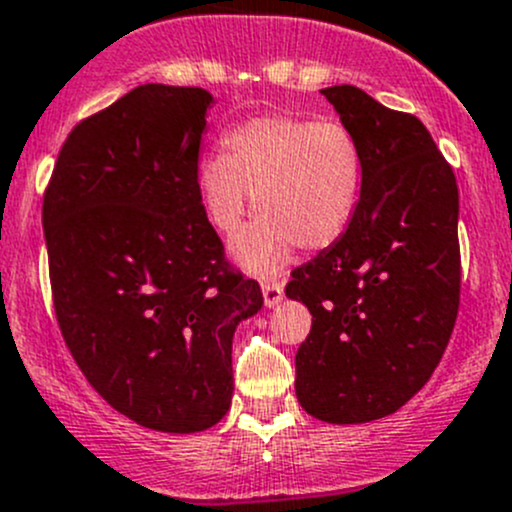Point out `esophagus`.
Here are the masks:
<instances>
[{
	"label": "esophagus",
	"mask_w": 512,
	"mask_h": 512,
	"mask_svg": "<svg viewBox=\"0 0 512 512\" xmlns=\"http://www.w3.org/2000/svg\"><path fill=\"white\" fill-rule=\"evenodd\" d=\"M262 297H265L267 307H275L285 297V285L275 280V277H267V280H262Z\"/></svg>",
	"instance_id": "esophagus-1"
}]
</instances>
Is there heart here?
<instances>
[{"mask_svg":"<svg viewBox=\"0 0 512 512\" xmlns=\"http://www.w3.org/2000/svg\"><path fill=\"white\" fill-rule=\"evenodd\" d=\"M361 178L359 146L342 123L262 116L232 128L225 153L200 160L198 198L220 235H232L255 205L260 218L232 240V255L267 275L297 245L317 252L347 232Z\"/></svg>","mask_w":512,"mask_h":512,"instance_id":"heart-1","label":"heart"}]
</instances>
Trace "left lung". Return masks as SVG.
<instances>
[{
    "label": "left lung",
    "mask_w": 512,
    "mask_h": 512,
    "mask_svg": "<svg viewBox=\"0 0 512 512\" xmlns=\"http://www.w3.org/2000/svg\"><path fill=\"white\" fill-rule=\"evenodd\" d=\"M322 94L354 136L364 178L347 232L285 287L312 312L294 391L319 421L366 423L423 389L456 327L458 185L414 113L349 84Z\"/></svg>",
    "instance_id": "1"
}]
</instances>
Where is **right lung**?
Here are the masks:
<instances>
[{"mask_svg": "<svg viewBox=\"0 0 512 512\" xmlns=\"http://www.w3.org/2000/svg\"><path fill=\"white\" fill-rule=\"evenodd\" d=\"M198 86L146 84L76 123L44 190L56 322L96 394L138 426L195 433L232 399V334L262 307L198 198Z\"/></svg>", "mask_w": 512, "mask_h": 512, "instance_id": "right-lung-1", "label": "right lung"}]
</instances>
